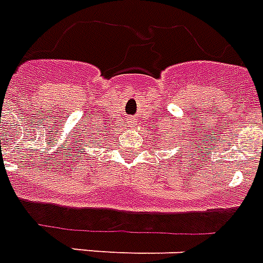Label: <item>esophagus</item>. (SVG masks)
I'll return each instance as SVG.
<instances>
[{
	"label": "esophagus",
	"instance_id": "obj_1",
	"mask_svg": "<svg viewBox=\"0 0 263 263\" xmlns=\"http://www.w3.org/2000/svg\"><path fill=\"white\" fill-rule=\"evenodd\" d=\"M129 124H135V121H134V120H129Z\"/></svg>",
	"mask_w": 263,
	"mask_h": 263
}]
</instances>
